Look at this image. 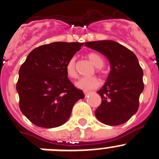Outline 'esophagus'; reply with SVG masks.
Wrapping results in <instances>:
<instances>
[{
    "label": "esophagus",
    "instance_id": "obj_1",
    "mask_svg": "<svg viewBox=\"0 0 159 159\" xmlns=\"http://www.w3.org/2000/svg\"><path fill=\"white\" fill-rule=\"evenodd\" d=\"M84 95H85V96H87V95H89V94H90V92H86V91H84Z\"/></svg>",
    "mask_w": 159,
    "mask_h": 159
}]
</instances>
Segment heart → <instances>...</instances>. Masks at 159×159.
Returning <instances> with one entry per match:
<instances>
[{
  "instance_id": "1",
  "label": "heart",
  "mask_w": 159,
  "mask_h": 159,
  "mask_svg": "<svg viewBox=\"0 0 159 159\" xmlns=\"http://www.w3.org/2000/svg\"><path fill=\"white\" fill-rule=\"evenodd\" d=\"M87 57L92 62L95 67L97 73H102L101 67L104 65V61L102 57L98 53L91 52L87 54ZM66 73L70 78H75L78 76V72L76 68V58L75 57L70 58L66 64ZM99 80L96 77L90 78H81L76 82V86L79 89L84 91H89L95 89L99 86Z\"/></svg>"
}]
</instances>
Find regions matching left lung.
<instances>
[{
	"mask_svg": "<svg viewBox=\"0 0 159 159\" xmlns=\"http://www.w3.org/2000/svg\"><path fill=\"white\" fill-rule=\"evenodd\" d=\"M84 46L105 55L111 65L106 82L97 92L102 102L95 116L109 126L127 122L138 110L140 95L144 90L143 70L136 55L112 40L88 42Z\"/></svg>",
	"mask_w": 159,
	"mask_h": 159,
	"instance_id": "8db88e82",
	"label": "left lung"
}]
</instances>
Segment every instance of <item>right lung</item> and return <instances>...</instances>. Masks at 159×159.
I'll list each match as a JSON object with an SVG mask.
<instances>
[{
  "label": "right lung",
  "mask_w": 159,
  "mask_h": 159,
  "mask_svg": "<svg viewBox=\"0 0 159 159\" xmlns=\"http://www.w3.org/2000/svg\"><path fill=\"white\" fill-rule=\"evenodd\" d=\"M84 43L55 42L30 52L19 69L16 90L19 107L39 127L53 128L67 122L74 105L84 97L68 79L66 64Z\"/></svg>",
  "instance_id": "1"
}]
</instances>
